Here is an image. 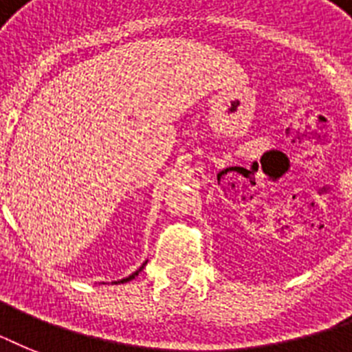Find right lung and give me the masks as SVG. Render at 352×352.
Here are the masks:
<instances>
[{"mask_svg": "<svg viewBox=\"0 0 352 352\" xmlns=\"http://www.w3.org/2000/svg\"><path fill=\"white\" fill-rule=\"evenodd\" d=\"M148 263V261H146ZM146 263H142V267L138 268V270H135V272L133 274H129V276H127V278H124V279H118V281H115V283H126V281H131L133 278H135V276H138V272H140V270H142L144 268V265H146Z\"/></svg>", "mask_w": 352, "mask_h": 352, "instance_id": "1", "label": "right lung"}]
</instances>
